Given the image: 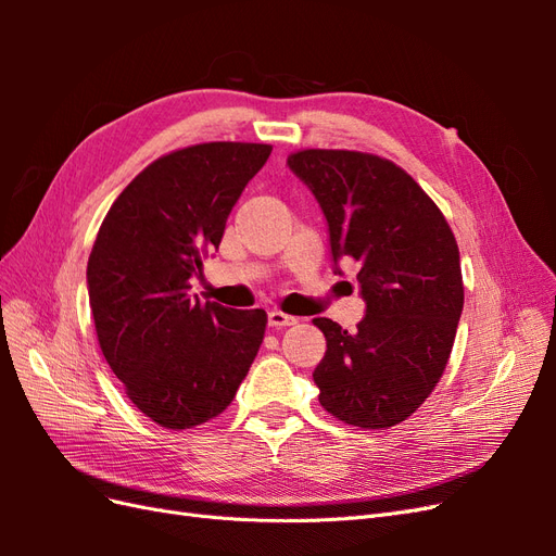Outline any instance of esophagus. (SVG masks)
<instances>
[{
  "instance_id": "esophagus-1",
  "label": "esophagus",
  "mask_w": 556,
  "mask_h": 556,
  "mask_svg": "<svg viewBox=\"0 0 556 556\" xmlns=\"http://www.w3.org/2000/svg\"><path fill=\"white\" fill-rule=\"evenodd\" d=\"M292 325H296V317L282 313V311H271V313H268V327L282 329V327H292Z\"/></svg>"
}]
</instances>
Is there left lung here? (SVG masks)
Listing matches in <instances>:
<instances>
[{"instance_id":"left-lung-1","label":"left lung","mask_w":556,"mask_h":556,"mask_svg":"<svg viewBox=\"0 0 556 556\" xmlns=\"http://www.w3.org/2000/svg\"><path fill=\"white\" fill-rule=\"evenodd\" d=\"M329 223L333 262L352 260L366 301L355 331L313 325L327 352L319 403L345 425L390 429L439 384L464 308L457 239L441 208L394 162L359 150L304 148L288 157Z\"/></svg>"}]
</instances>
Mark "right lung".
<instances>
[{
	"label": "right lung",
	"mask_w": 556,
	"mask_h": 556,
	"mask_svg": "<svg viewBox=\"0 0 556 556\" xmlns=\"http://www.w3.org/2000/svg\"><path fill=\"white\" fill-rule=\"evenodd\" d=\"M268 143L211 141L157 157L113 201L88 260L97 341L125 394L164 429L227 410L264 341L266 313L190 299Z\"/></svg>",
	"instance_id": "add662e5"
}]
</instances>
